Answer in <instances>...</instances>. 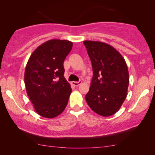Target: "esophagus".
Here are the masks:
<instances>
[{
	"label": "esophagus",
	"instance_id": "34e87169",
	"mask_svg": "<svg viewBox=\"0 0 155 155\" xmlns=\"http://www.w3.org/2000/svg\"><path fill=\"white\" fill-rule=\"evenodd\" d=\"M81 83H82L81 81H79V82H72V84H73V85H75V86H79Z\"/></svg>",
	"mask_w": 155,
	"mask_h": 155
}]
</instances>
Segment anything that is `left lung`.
Instances as JSON below:
<instances>
[{
  "instance_id": "1",
  "label": "left lung",
  "mask_w": 155,
  "mask_h": 155,
  "mask_svg": "<svg viewBox=\"0 0 155 155\" xmlns=\"http://www.w3.org/2000/svg\"><path fill=\"white\" fill-rule=\"evenodd\" d=\"M92 65L93 77L86 101L95 113L109 116L116 113L127 97L128 66L113 46L100 41H84Z\"/></svg>"
}]
</instances>
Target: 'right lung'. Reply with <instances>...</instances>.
<instances>
[{
    "label": "right lung",
    "mask_w": 155,
    "mask_h": 155,
    "mask_svg": "<svg viewBox=\"0 0 155 155\" xmlns=\"http://www.w3.org/2000/svg\"><path fill=\"white\" fill-rule=\"evenodd\" d=\"M73 47L68 40L51 39L36 48L25 72L27 93L37 113L58 116L66 107L72 89L64 78L63 62Z\"/></svg>",
    "instance_id": "add662e5"
}]
</instances>
